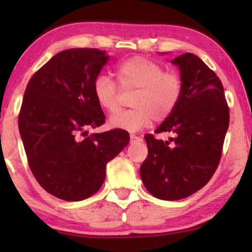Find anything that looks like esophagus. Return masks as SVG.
<instances>
[{
  "label": "esophagus",
  "instance_id": "esophagus-1",
  "mask_svg": "<svg viewBox=\"0 0 252 252\" xmlns=\"http://www.w3.org/2000/svg\"><path fill=\"white\" fill-rule=\"evenodd\" d=\"M142 141V137L136 136L135 134H130V143H135V142H141Z\"/></svg>",
  "mask_w": 252,
  "mask_h": 252
}]
</instances>
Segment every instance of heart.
<instances>
[{"label":"heart","mask_w":252,"mask_h":252,"mask_svg":"<svg viewBox=\"0 0 252 252\" xmlns=\"http://www.w3.org/2000/svg\"><path fill=\"white\" fill-rule=\"evenodd\" d=\"M115 74L122 89H136L130 110H122L110 117L112 128L136 132L153 120L163 122L177 108L184 84L177 72H165L161 65L144 57H132L118 64ZM119 87L111 78L99 74L93 84L97 104L108 112L118 108Z\"/></svg>","instance_id":"heart-1"}]
</instances>
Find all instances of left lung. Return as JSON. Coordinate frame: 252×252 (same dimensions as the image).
I'll use <instances>...</instances> for the list:
<instances>
[{
    "label": "left lung",
    "mask_w": 252,
    "mask_h": 252,
    "mask_svg": "<svg viewBox=\"0 0 252 252\" xmlns=\"http://www.w3.org/2000/svg\"><path fill=\"white\" fill-rule=\"evenodd\" d=\"M184 84L180 102L155 133H172L174 143L144 136L148 156L140 167L144 187L155 197L177 201L210 181L218 167L229 125L220 79L196 55L175 57Z\"/></svg>",
    "instance_id": "obj_1"
}]
</instances>
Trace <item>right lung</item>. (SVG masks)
Listing matches in <instances>:
<instances>
[{"mask_svg":"<svg viewBox=\"0 0 252 252\" xmlns=\"http://www.w3.org/2000/svg\"><path fill=\"white\" fill-rule=\"evenodd\" d=\"M108 61L106 51L95 48L61 51L25 89L18 126L27 161L41 187L64 201L94 195L108 161L129 142L124 129L86 132L105 123L93 84Z\"/></svg>","mask_w":252,"mask_h":252,"instance_id":"right-lung-1","label":"right lung"}]
</instances>
